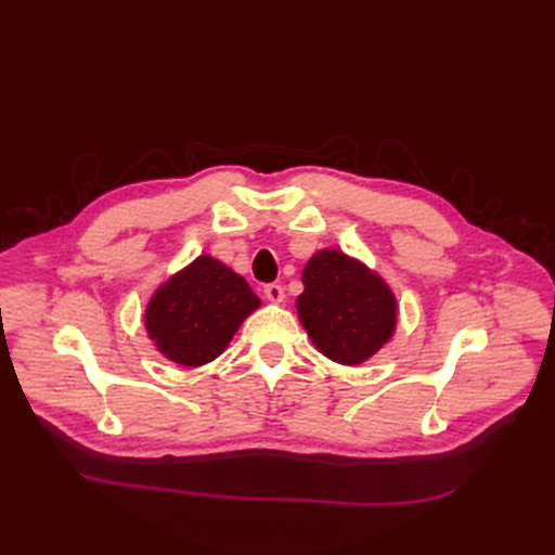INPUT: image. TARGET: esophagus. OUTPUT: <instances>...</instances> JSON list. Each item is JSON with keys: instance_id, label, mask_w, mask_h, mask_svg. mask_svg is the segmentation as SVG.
I'll use <instances>...</instances> for the list:
<instances>
[{"instance_id": "1", "label": "esophagus", "mask_w": 555, "mask_h": 555, "mask_svg": "<svg viewBox=\"0 0 555 555\" xmlns=\"http://www.w3.org/2000/svg\"><path fill=\"white\" fill-rule=\"evenodd\" d=\"M262 293H266V297H268L272 304H281V301L285 299L283 285H279V283H268L266 287H262Z\"/></svg>"}]
</instances>
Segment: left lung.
<instances>
[{"instance_id": "obj_1", "label": "left lung", "mask_w": 555, "mask_h": 555, "mask_svg": "<svg viewBox=\"0 0 555 555\" xmlns=\"http://www.w3.org/2000/svg\"><path fill=\"white\" fill-rule=\"evenodd\" d=\"M299 319L312 344L339 364H360L396 331V297L360 260L337 249L317 251L304 268Z\"/></svg>"}]
</instances>
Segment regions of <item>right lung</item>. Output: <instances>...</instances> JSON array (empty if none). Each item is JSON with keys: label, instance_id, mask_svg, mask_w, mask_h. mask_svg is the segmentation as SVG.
I'll use <instances>...</instances> for the list:
<instances>
[{"label": "right lung", "instance_id": "add662e5", "mask_svg": "<svg viewBox=\"0 0 555 555\" xmlns=\"http://www.w3.org/2000/svg\"><path fill=\"white\" fill-rule=\"evenodd\" d=\"M260 306L249 283L211 256L170 276L145 308L157 351L182 366L216 360L245 317Z\"/></svg>", "mask_w": 555, "mask_h": 555}]
</instances>
